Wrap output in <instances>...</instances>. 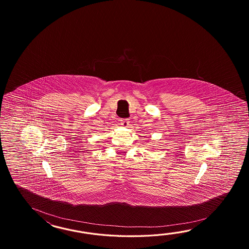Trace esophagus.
I'll return each instance as SVG.
<instances>
[{
	"instance_id": "1",
	"label": "esophagus",
	"mask_w": 249,
	"mask_h": 249,
	"mask_svg": "<svg viewBox=\"0 0 249 249\" xmlns=\"http://www.w3.org/2000/svg\"><path fill=\"white\" fill-rule=\"evenodd\" d=\"M121 121V125L124 127H127L129 125V121L127 120V119H122V120H120Z\"/></svg>"
}]
</instances>
